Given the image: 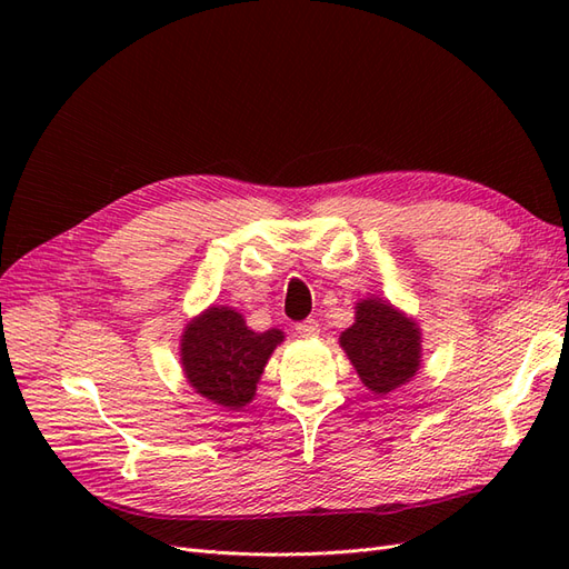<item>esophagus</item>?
I'll return each instance as SVG.
<instances>
[{
  "mask_svg": "<svg viewBox=\"0 0 569 569\" xmlns=\"http://www.w3.org/2000/svg\"><path fill=\"white\" fill-rule=\"evenodd\" d=\"M297 332H299L301 337H316V335L320 332V325H318L316 318H308V320H303V322H297Z\"/></svg>",
  "mask_w": 569,
  "mask_h": 569,
  "instance_id": "obj_1",
  "label": "esophagus"
}]
</instances>
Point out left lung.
<instances>
[{
    "label": "left lung",
    "mask_w": 569,
    "mask_h": 569,
    "mask_svg": "<svg viewBox=\"0 0 569 569\" xmlns=\"http://www.w3.org/2000/svg\"><path fill=\"white\" fill-rule=\"evenodd\" d=\"M360 380L372 393H389L412 380L420 368V332L380 299L356 306V322L339 337Z\"/></svg>",
    "instance_id": "1"
}]
</instances>
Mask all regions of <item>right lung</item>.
I'll return each instance as SVG.
<instances>
[{"label":"right lung","instance_id":"1","mask_svg":"<svg viewBox=\"0 0 569 569\" xmlns=\"http://www.w3.org/2000/svg\"><path fill=\"white\" fill-rule=\"evenodd\" d=\"M284 339L280 330L253 332L232 308H209L182 335V368L189 385L213 403L247 406L272 349Z\"/></svg>","mask_w":569,"mask_h":569}]
</instances>
